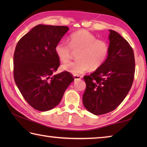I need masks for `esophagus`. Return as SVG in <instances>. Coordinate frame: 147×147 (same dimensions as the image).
<instances>
[{
	"label": "esophagus",
	"mask_w": 147,
	"mask_h": 147,
	"mask_svg": "<svg viewBox=\"0 0 147 147\" xmlns=\"http://www.w3.org/2000/svg\"><path fill=\"white\" fill-rule=\"evenodd\" d=\"M74 80H80L81 78H82V76L74 75Z\"/></svg>",
	"instance_id": "obj_1"
}]
</instances>
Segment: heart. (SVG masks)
Segmentation results:
<instances>
[{
  "label": "heart",
  "mask_w": 147,
  "mask_h": 147,
  "mask_svg": "<svg viewBox=\"0 0 147 147\" xmlns=\"http://www.w3.org/2000/svg\"><path fill=\"white\" fill-rule=\"evenodd\" d=\"M71 49L80 51L76 61L67 62L61 69L73 75L78 76L88 71L90 68L96 69L104 63L109 52V45L104 40L97 39L86 30H80L71 34L69 43L60 40L55 47V52L59 60L67 62L71 58Z\"/></svg>",
  "instance_id": "1"
}]
</instances>
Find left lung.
<instances>
[{"instance_id": "obj_1", "label": "left lung", "mask_w": 147, "mask_h": 147, "mask_svg": "<svg viewBox=\"0 0 147 147\" xmlns=\"http://www.w3.org/2000/svg\"><path fill=\"white\" fill-rule=\"evenodd\" d=\"M109 52L105 62L84 76L83 103L90 112L102 115L114 111L131 88L135 71L133 49L117 32L109 30Z\"/></svg>"}]
</instances>
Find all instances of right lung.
Wrapping results in <instances>:
<instances>
[{
	"mask_svg": "<svg viewBox=\"0 0 147 147\" xmlns=\"http://www.w3.org/2000/svg\"><path fill=\"white\" fill-rule=\"evenodd\" d=\"M67 26L38 24L19 40L14 54V78L26 101L47 111L60 103L74 80L67 71L54 74L60 65L55 47Z\"/></svg>",
	"mask_w": 147,
	"mask_h": 147,
	"instance_id": "obj_1",
	"label": "right lung"
}]
</instances>
